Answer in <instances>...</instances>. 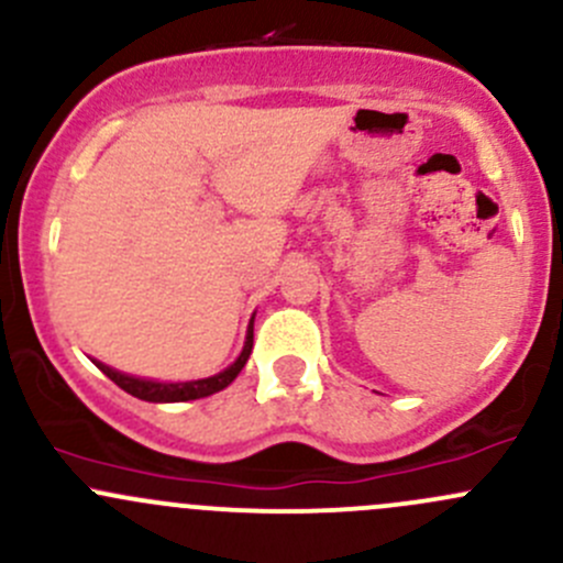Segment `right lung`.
<instances>
[{
	"label": "right lung",
	"instance_id": "right-lung-1",
	"mask_svg": "<svg viewBox=\"0 0 563 563\" xmlns=\"http://www.w3.org/2000/svg\"><path fill=\"white\" fill-rule=\"evenodd\" d=\"M250 351H253V323L247 329V340H245V349L242 354L236 356V362L231 367H225L223 373L218 376H209V378H198V382H185V384H163V382H146V378H135V376H124V373L113 371V367L103 365V362H95L100 371L111 378L117 387H122L128 395L139 397V400L146 402H185V400H198V397H209L214 391L225 389L236 376L242 373L245 367Z\"/></svg>",
	"mask_w": 563,
	"mask_h": 563
}]
</instances>
